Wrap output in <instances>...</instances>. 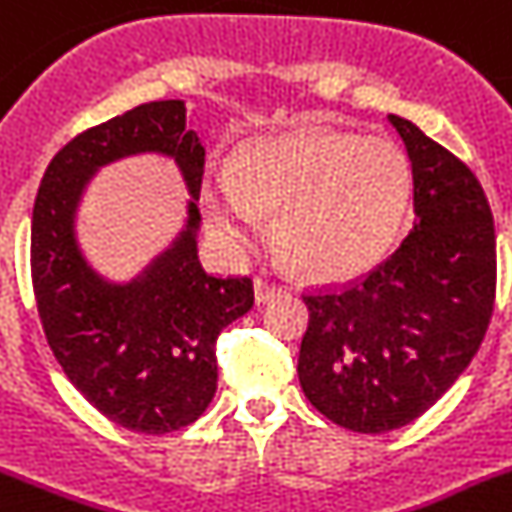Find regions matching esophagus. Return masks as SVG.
<instances>
[{"label": "esophagus", "mask_w": 512, "mask_h": 512, "mask_svg": "<svg viewBox=\"0 0 512 512\" xmlns=\"http://www.w3.org/2000/svg\"><path fill=\"white\" fill-rule=\"evenodd\" d=\"M283 286L276 281H270V278H263L257 276L255 278V299L257 302H268V299H273L276 294H281Z\"/></svg>", "instance_id": "esophagus-1"}]
</instances>
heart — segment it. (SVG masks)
<instances>
[{
	"label": "heart",
	"instance_id": "obj_1",
	"mask_svg": "<svg viewBox=\"0 0 512 512\" xmlns=\"http://www.w3.org/2000/svg\"><path fill=\"white\" fill-rule=\"evenodd\" d=\"M411 169L385 137H260L229 169H210L203 210L229 255H244L263 236V213H278L273 234L296 268L341 281L375 265L409 210Z\"/></svg>",
	"mask_w": 512,
	"mask_h": 512
}]
</instances>
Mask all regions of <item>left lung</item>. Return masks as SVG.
<instances>
[{"label":"left lung","mask_w":512,"mask_h":512,"mask_svg":"<svg viewBox=\"0 0 512 512\" xmlns=\"http://www.w3.org/2000/svg\"><path fill=\"white\" fill-rule=\"evenodd\" d=\"M414 176V226L367 276L304 294L299 382L338 427L382 435L440 401L492 320L495 223L461 158L390 114Z\"/></svg>","instance_id":"8db88e82"}]
</instances>
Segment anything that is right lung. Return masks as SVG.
<instances>
[{"mask_svg":"<svg viewBox=\"0 0 512 512\" xmlns=\"http://www.w3.org/2000/svg\"><path fill=\"white\" fill-rule=\"evenodd\" d=\"M135 152L171 155L191 187V218L143 277L103 282L74 242V210L98 165ZM205 148L184 101H150L72 137L51 158L30 223V278L59 367L119 427L166 435L208 409L216 338L255 304L252 278H216L197 257Z\"/></svg>","mask_w":512,"mask_h":512,"instance_id":"add662e5","label":"right lung"}]
</instances>
